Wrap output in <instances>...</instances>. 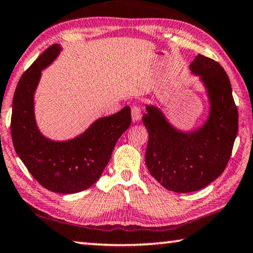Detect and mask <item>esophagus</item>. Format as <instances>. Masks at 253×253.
Returning a JSON list of instances; mask_svg holds the SVG:
<instances>
[{
  "mask_svg": "<svg viewBox=\"0 0 253 253\" xmlns=\"http://www.w3.org/2000/svg\"><path fill=\"white\" fill-rule=\"evenodd\" d=\"M142 118V109L139 106H133L131 107V119L133 122H138Z\"/></svg>",
  "mask_w": 253,
  "mask_h": 253,
  "instance_id": "esophagus-1",
  "label": "esophagus"
}]
</instances>
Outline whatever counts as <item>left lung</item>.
I'll use <instances>...</instances> for the list:
<instances>
[{"mask_svg": "<svg viewBox=\"0 0 253 253\" xmlns=\"http://www.w3.org/2000/svg\"><path fill=\"white\" fill-rule=\"evenodd\" d=\"M190 70L200 76L210 98L211 111L205 125L182 133L153 106H147L143 116L148 131L147 169L161 186L174 192L199 190L218 178L231 158L239 128L231 82L219 63L199 54Z\"/></svg>", "mask_w": 253, "mask_h": 253, "instance_id": "left-lung-1", "label": "left lung"}]
</instances>
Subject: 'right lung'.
I'll return each instance as SVG.
<instances>
[{
    "instance_id": "obj_1",
    "label": "right lung",
    "mask_w": 253,
    "mask_h": 253,
    "mask_svg": "<svg viewBox=\"0 0 253 253\" xmlns=\"http://www.w3.org/2000/svg\"><path fill=\"white\" fill-rule=\"evenodd\" d=\"M61 46L47 48L22 74L12 102L11 136L14 150L31 175L46 189L75 194L90 188L105 170L118 138L130 126V108L102 117L71 141L54 142L40 134L35 122L34 93L42 70Z\"/></svg>"
}]
</instances>
